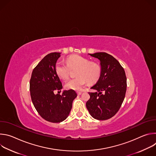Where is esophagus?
<instances>
[{
	"instance_id": "1",
	"label": "esophagus",
	"mask_w": 156,
	"mask_h": 156,
	"mask_svg": "<svg viewBox=\"0 0 156 156\" xmlns=\"http://www.w3.org/2000/svg\"><path fill=\"white\" fill-rule=\"evenodd\" d=\"M81 94H82V93H81V92H77V94H78V95H79V96H80V95H81Z\"/></svg>"
}]
</instances>
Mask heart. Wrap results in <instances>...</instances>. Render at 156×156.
I'll list each match as a JSON object with an SVG mask.
<instances>
[{
	"label": "heart",
	"mask_w": 156,
	"mask_h": 156,
	"mask_svg": "<svg viewBox=\"0 0 156 156\" xmlns=\"http://www.w3.org/2000/svg\"><path fill=\"white\" fill-rule=\"evenodd\" d=\"M66 62H57L55 65V72L60 78L66 80L69 77L70 70L76 69V78L69 80L65 84L67 90L80 91L86 82L93 84L101 76V67L96 62L90 61L79 55H72L66 58Z\"/></svg>",
	"instance_id": "obj_1"
}]
</instances>
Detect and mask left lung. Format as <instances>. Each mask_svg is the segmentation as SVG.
Masks as SVG:
<instances>
[{"instance_id": "8db88e82", "label": "left lung", "mask_w": 156, "mask_h": 156, "mask_svg": "<svg viewBox=\"0 0 156 156\" xmlns=\"http://www.w3.org/2000/svg\"><path fill=\"white\" fill-rule=\"evenodd\" d=\"M101 62V74L91 87L95 93L90 96L86 106L95 119L105 120L114 116L120 109L126 91V77L123 68L113 56L105 52L90 54Z\"/></svg>"}]
</instances>
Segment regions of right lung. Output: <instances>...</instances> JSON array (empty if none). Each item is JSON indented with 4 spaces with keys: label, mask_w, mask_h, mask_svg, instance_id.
Masks as SVG:
<instances>
[{
    "label": "right lung",
    "mask_w": 156,
    "mask_h": 156,
    "mask_svg": "<svg viewBox=\"0 0 156 156\" xmlns=\"http://www.w3.org/2000/svg\"><path fill=\"white\" fill-rule=\"evenodd\" d=\"M60 54L52 52L44 57L33 69L30 82L31 98L36 110L42 119L52 123H59L67 118L73 101L77 96L71 90L64 91L62 95L54 94L62 89L55 72Z\"/></svg>",
    "instance_id": "1"
}]
</instances>
